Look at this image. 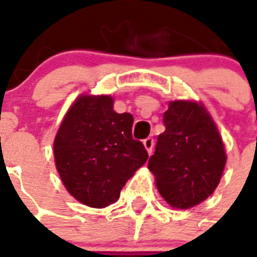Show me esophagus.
I'll return each mask as SVG.
<instances>
[{
	"mask_svg": "<svg viewBox=\"0 0 257 257\" xmlns=\"http://www.w3.org/2000/svg\"><path fill=\"white\" fill-rule=\"evenodd\" d=\"M143 144H144V147H145V149L148 151V154H152V149H154V145H155L154 138L152 137L145 138V140L143 141Z\"/></svg>",
	"mask_w": 257,
	"mask_h": 257,
	"instance_id": "1",
	"label": "esophagus"
}]
</instances>
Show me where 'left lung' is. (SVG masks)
<instances>
[{
  "instance_id": "8db88e82",
  "label": "left lung",
  "mask_w": 257,
  "mask_h": 257,
  "mask_svg": "<svg viewBox=\"0 0 257 257\" xmlns=\"http://www.w3.org/2000/svg\"><path fill=\"white\" fill-rule=\"evenodd\" d=\"M149 158L158 191L170 206L190 209L212 195L224 170V144L202 103L172 101Z\"/></svg>"
}]
</instances>
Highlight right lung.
Masks as SVG:
<instances>
[{"label": "right lung", "instance_id": "1", "mask_svg": "<svg viewBox=\"0 0 257 257\" xmlns=\"http://www.w3.org/2000/svg\"><path fill=\"white\" fill-rule=\"evenodd\" d=\"M133 114L116 113L109 95H81L56 133V170L69 194L90 207L119 199L127 180L148 159L133 138Z\"/></svg>", "mask_w": 257, "mask_h": 257}]
</instances>
